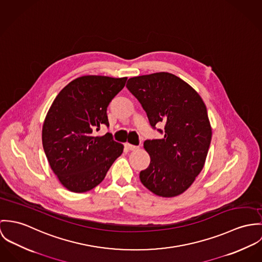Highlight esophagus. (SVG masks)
I'll return each mask as SVG.
<instances>
[{
    "mask_svg": "<svg viewBox=\"0 0 262 262\" xmlns=\"http://www.w3.org/2000/svg\"><path fill=\"white\" fill-rule=\"evenodd\" d=\"M124 147H125L126 149H128V150H135V149L139 148V146H137V145H130V144H128V143H126V144L124 145Z\"/></svg>",
    "mask_w": 262,
    "mask_h": 262,
    "instance_id": "esophagus-1",
    "label": "esophagus"
}]
</instances>
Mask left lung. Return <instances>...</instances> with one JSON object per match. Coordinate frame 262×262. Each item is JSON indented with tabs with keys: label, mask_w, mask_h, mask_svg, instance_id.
<instances>
[{
	"label": "left lung",
	"mask_w": 262,
	"mask_h": 262,
	"mask_svg": "<svg viewBox=\"0 0 262 262\" xmlns=\"http://www.w3.org/2000/svg\"><path fill=\"white\" fill-rule=\"evenodd\" d=\"M126 88L140 101L150 126L164 123L163 139L146 140L148 167L141 182L154 194L174 197L185 192L203 169L212 139L207 108L200 95L172 73L129 78Z\"/></svg>",
	"instance_id": "1"
}]
</instances>
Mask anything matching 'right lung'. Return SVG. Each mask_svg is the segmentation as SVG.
<instances>
[{"mask_svg": "<svg viewBox=\"0 0 262 262\" xmlns=\"http://www.w3.org/2000/svg\"><path fill=\"white\" fill-rule=\"evenodd\" d=\"M126 77L88 75L74 79L54 99L43 124L45 155L60 183L69 191L83 193L100 184L123 145L106 133L107 106L124 88Z\"/></svg>", "mask_w": 262, "mask_h": 262, "instance_id": "right-lung-1", "label": "right lung"}]
</instances>
